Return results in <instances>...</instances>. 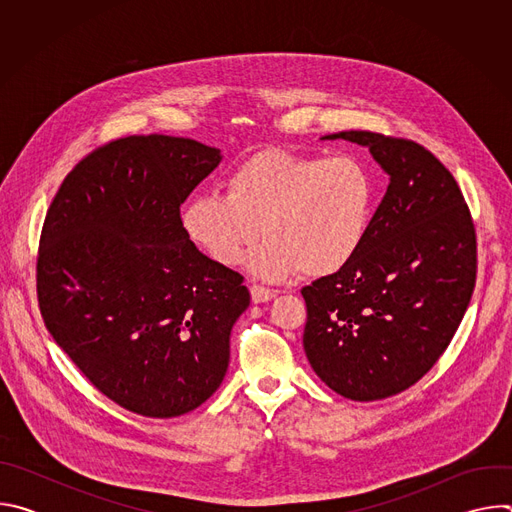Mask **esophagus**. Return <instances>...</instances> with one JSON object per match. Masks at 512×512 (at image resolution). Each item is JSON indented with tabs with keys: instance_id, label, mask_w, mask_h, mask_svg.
Listing matches in <instances>:
<instances>
[{
	"instance_id": "obj_1",
	"label": "esophagus",
	"mask_w": 512,
	"mask_h": 512,
	"mask_svg": "<svg viewBox=\"0 0 512 512\" xmlns=\"http://www.w3.org/2000/svg\"><path fill=\"white\" fill-rule=\"evenodd\" d=\"M273 298H275L273 289L263 287V285H257V283L251 285V300H253L255 304H265V302H269V300H273Z\"/></svg>"
}]
</instances>
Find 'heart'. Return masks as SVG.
Masks as SVG:
<instances>
[{
    "mask_svg": "<svg viewBox=\"0 0 512 512\" xmlns=\"http://www.w3.org/2000/svg\"><path fill=\"white\" fill-rule=\"evenodd\" d=\"M373 204L371 172L356 158L265 152L229 176L227 196L188 200L182 229L218 265H237L261 233L267 241L247 259L253 275L326 277L360 251Z\"/></svg>",
    "mask_w": 512,
    "mask_h": 512,
    "instance_id": "b5f03b06",
    "label": "heart"
}]
</instances>
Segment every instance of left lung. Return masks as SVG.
Returning a JSON list of instances; mask_svg holds the SVG:
<instances>
[{
  "label": "left lung",
  "instance_id": "1",
  "mask_svg": "<svg viewBox=\"0 0 512 512\" xmlns=\"http://www.w3.org/2000/svg\"><path fill=\"white\" fill-rule=\"evenodd\" d=\"M389 174L367 239L340 271L302 289L304 350L338 395L377 401L415 385L454 338L476 283V233L464 196L423 145L340 131Z\"/></svg>",
  "mask_w": 512,
  "mask_h": 512
}]
</instances>
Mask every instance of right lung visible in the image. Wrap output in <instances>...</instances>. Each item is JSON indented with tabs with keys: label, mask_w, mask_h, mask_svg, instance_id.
<instances>
[{
	"label": "right lung",
	"mask_w": 512,
	"mask_h": 512,
	"mask_svg": "<svg viewBox=\"0 0 512 512\" xmlns=\"http://www.w3.org/2000/svg\"><path fill=\"white\" fill-rule=\"evenodd\" d=\"M221 150L131 135L89 154L56 192L40 237L38 302L56 344L117 405L178 417L221 387L243 275L184 235L180 204Z\"/></svg>",
	"instance_id": "1"
}]
</instances>
